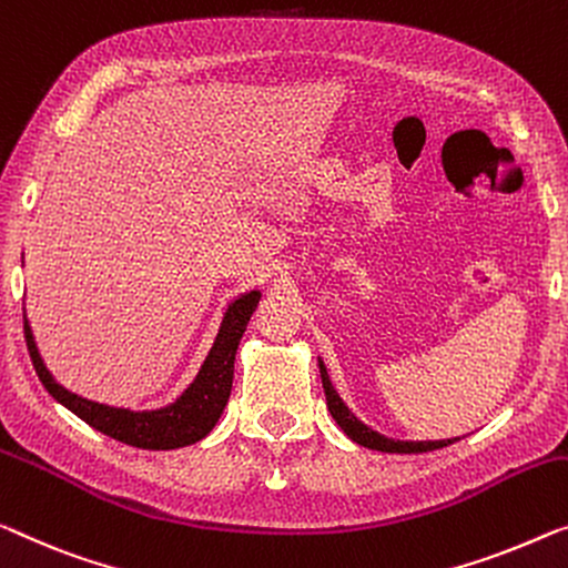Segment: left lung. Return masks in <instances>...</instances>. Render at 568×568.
<instances>
[{"mask_svg": "<svg viewBox=\"0 0 568 568\" xmlns=\"http://www.w3.org/2000/svg\"><path fill=\"white\" fill-rule=\"evenodd\" d=\"M318 369H321V383H324L328 410H332V416L338 423V428H342L354 444H359L365 448H375V452H385V454H423V452H436V448H444V446L456 442V438H444V442H400V438H387L383 434H377L375 428L365 426V423H362L349 408H346V403L334 390L332 379H328L326 365L321 357H318Z\"/></svg>", "mask_w": 568, "mask_h": 568, "instance_id": "obj_1", "label": "left lung"}]
</instances>
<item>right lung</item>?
<instances>
[{
	"label": "right lung",
	"mask_w": 568,
	"mask_h": 568,
	"mask_svg": "<svg viewBox=\"0 0 568 568\" xmlns=\"http://www.w3.org/2000/svg\"><path fill=\"white\" fill-rule=\"evenodd\" d=\"M260 298V291L236 295L224 311L219 334L214 344H211L206 359H203L199 375L193 377V383L173 403L152 410L116 408V405L97 403L71 393L50 375L45 362H42L28 316H24V338H28V352L40 383L45 385V390L63 408L71 410L73 416H79L83 423H89L91 428H97L104 436L116 438V442L126 446L148 448V452H168V448H181L201 442L203 436L211 434L216 420L222 418L224 405L232 393L236 346H240V338L244 328H247L250 316L255 313Z\"/></svg>",
	"instance_id": "obj_1"
}]
</instances>
